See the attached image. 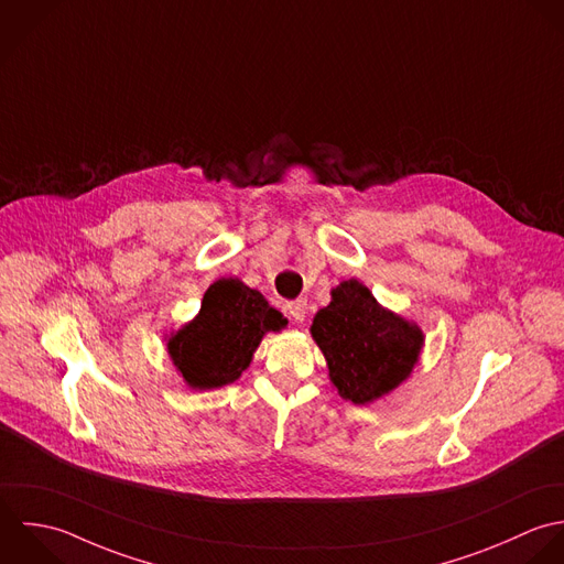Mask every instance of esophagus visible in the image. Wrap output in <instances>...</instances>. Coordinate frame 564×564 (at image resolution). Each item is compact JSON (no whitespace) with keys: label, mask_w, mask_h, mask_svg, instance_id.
<instances>
[{"label":"esophagus","mask_w":564,"mask_h":564,"mask_svg":"<svg viewBox=\"0 0 564 564\" xmlns=\"http://www.w3.org/2000/svg\"><path fill=\"white\" fill-rule=\"evenodd\" d=\"M306 308H308V304H306V300H304V297L286 302V313H289L295 322H304V317H306Z\"/></svg>","instance_id":"obj_1"}]
</instances>
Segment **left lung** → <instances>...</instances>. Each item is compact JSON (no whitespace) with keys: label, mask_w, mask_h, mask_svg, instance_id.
<instances>
[{"label":"left lung","mask_w":564,"mask_h":564,"mask_svg":"<svg viewBox=\"0 0 564 564\" xmlns=\"http://www.w3.org/2000/svg\"><path fill=\"white\" fill-rule=\"evenodd\" d=\"M311 333L328 361L330 380L355 404L398 387L411 375L424 341L417 326L378 306L357 280L333 289V302L315 315Z\"/></svg>","instance_id":"obj_1"}]
</instances>
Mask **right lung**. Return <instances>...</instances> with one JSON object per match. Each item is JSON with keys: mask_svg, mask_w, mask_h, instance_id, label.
Wrapping results in <instances>:
<instances>
[{"mask_svg": "<svg viewBox=\"0 0 564 564\" xmlns=\"http://www.w3.org/2000/svg\"><path fill=\"white\" fill-rule=\"evenodd\" d=\"M286 319L269 306L262 293L240 280L214 282L194 322L169 341V352L194 389H212L242 375L267 330H280Z\"/></svg>", "mask_w": 564, "mask_h": 564, "instance_id": "obj_1", "label": "right lung"}]
</instances>
